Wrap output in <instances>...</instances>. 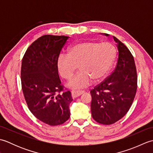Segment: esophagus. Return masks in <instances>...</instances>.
<instances>
[{
	"mask_svg": "<svg viewBox=\"0 0 153 153\" xmlns=\"http://www.w3.org/2000/svg\"><path fill=\"white\" fill-rule=\"evenodd\" d=\"M83 91H71V97H73V98H76V97L80 96L81 95H82L83 93Z\"/></svg>",
	"mask_w": 153,
	"mask_h": 153,
	"instance_id": "esophagus-1",
	"label": "esophagus"
}]
</instances>
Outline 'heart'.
<instances>
[{"mask_svg": "<svg viewBox=\"0 0 153 153\" xmlns=\"http://www.w3.org/2000/svg\"><path fill=\"white\" fill-rule=\"evenodd\" d=\"M116 48L110 43L83 41L72 45L67 55L58 58L57 68L60 76L69 80L78 66L79 72L68 83L71 89H78L88 86L93 80L103 79L114 62Z\"/></svg>", "mask_w": 153, "mask_h": 153, "instance_id": "1", "label": "heart"}]
</instances>
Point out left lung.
<instances>
[{"label":"left lung","instance_id":"left-lung-1","mask_svg":"<svg viewBox=\"0 0 153 153\" xmlns=\"http://www.w3.org/2000/svg\"><path fill=\"white\" fill-rule=\"evenodd\" d=\"M113 38L118 50L116 67L110 76L91 91L92 117L105 125L112 124L126 114L134 101L137 86L134 57L124 44L116 37Z\"/></svg>","mask_w":153,"mask_h":153}]
</instances>
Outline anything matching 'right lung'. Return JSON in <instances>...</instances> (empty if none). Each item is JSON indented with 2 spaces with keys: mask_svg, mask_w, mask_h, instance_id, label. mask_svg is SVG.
I'll return each instance as SVG.
<instances>
[{
  "mask_svg": "<svg viewBox=\"0 0 153 153\" xmlns=\"http://www.w3.org/2000/svg\"><path fill=\"white\" fill-rule=\"evenodd\" d=\"M69 37L45 35L35 41L24 56L21 68L23 93L31 112L50 126L62 124L70 116L72 101L63 91L57 60ZM58 92V94L57 93Z\"/></svg>",
  "mask_w": 153,
  "mask_h": 153,
  "instance_id": "add662e5",
  "label": "right lung"
}]
</instances>
